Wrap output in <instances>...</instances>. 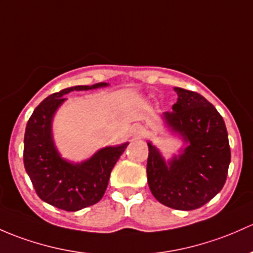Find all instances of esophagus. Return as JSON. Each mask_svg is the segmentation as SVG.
Wrapping results in <instances>:
<instances>
[{
    "mask_svg": "<svg viewBox=\"0 0 253 253\" xmlns=\"http://www.w3.org/2000/svg\"><path fill=\"white\" fill-rule=\"evenodd\" d=\"M132 134H133V137L135 138H140L144 135V129L140 126H134L133 128H132Z\"/></svg>",
    "mask_w": 253,
    "mask_h": 253,
    "instance_id": "34e87169",
    "label": "esophagus"
}]
</instances>
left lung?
Masks as SVG:
<instances>
[{
  "instance_id": "1",
  "label": "left lung",
  "mask_w": 253,
  "mask_h": 253,
  "mask_svg": "<svg viewBox=\"0 0 253 253\" xmlns=\"http://www.w3.org/2000/svg\"><path fill=\"white\" fill-rule=\"evenodd\" d=\"M177 103L162 120L184 143L178 155L165 160L148 142V184L159 203L180 211L196 210L222 190L230 164L224 120L206 98L174 87Z\"/></svg>"
}]
</instances>
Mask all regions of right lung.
<instances>
[{
	"label": "right lung",
	"mask_w": 253,
	"mask_h": 253,
	"mask_svg": "<svg viewBox=\"0 0 253 253\" xmlns=\"http://www.w3.org/2000/svg\"><path fill=\"white\" fill-rule=\"evenodd\" d=\"M108 86L106 82H99L53 93L40 103L26 125L25 171L39 198L57 209L75 212L97 204L104 195L111 169L129 144L126 142L102 148L81 162L62 158L54 144L52 124L57 110L66 100L64 95L73 91H89Z\"/></svg>",
	"instance_id": "1"
}]
</instances>
